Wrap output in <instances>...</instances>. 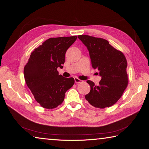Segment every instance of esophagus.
<instances>
[{
    "label": "esophagus",
    "mask_w": 149,
    "mask_h": 149,
    "mask_svg": "<svg viewBox=\"0 0 149 149\" xmlns=\"http://www.w3.org/2000/svg\"><path fill=\"white\" fill-rule=\"evenodd\" d=\"M74 81H75V83L78 84V83H80V82H81V80H80V79H79V78L75 77L74 78Z\"/></svg>",
    "instance_id": "34e87169"
}]
</instances>
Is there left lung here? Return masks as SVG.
I'll use <instances>...</instances> for the list:
<instances>
[{
    "instance_id": "1",
    "label": "left lung",
    "mask_w": 149,
    "mask_h": 149,
    "mask_svg": "<svg viewBox=\"0 0 149 149\" xmlns=\"http://www.w3.org/2000/svg\"><path fill=\"white\" fill-rule=\"evenodd\" d=\"M78 38L87 47L92 68L98 69L101 77L97 85L87 81L91 91L85 95L86 100L95 108L110 107L119 100L127 87L126 58L104 39L87 35L78 36Z\"/></svg>"
}]
</instances>
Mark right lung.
I'll return each instance as SVG.
<instances>
[{"label": "right lung", "instance_id": "1", "mask_svg": "<svg viewBox=\"0 0 149 149\" xmlns=\"http://www.w3.org/2000/svg\"><path fill=\"white\" fill-rule=\"evenodd\" d=\"M77 37L49 38L34 49L24 70L25 80L36 101L42 107L52 109L63 102L65 94L74 84L73 78L58 74L63 68L67 49Z\"/></svg>", "mask_w": 149, "mask_h": 149}]
</instances>
